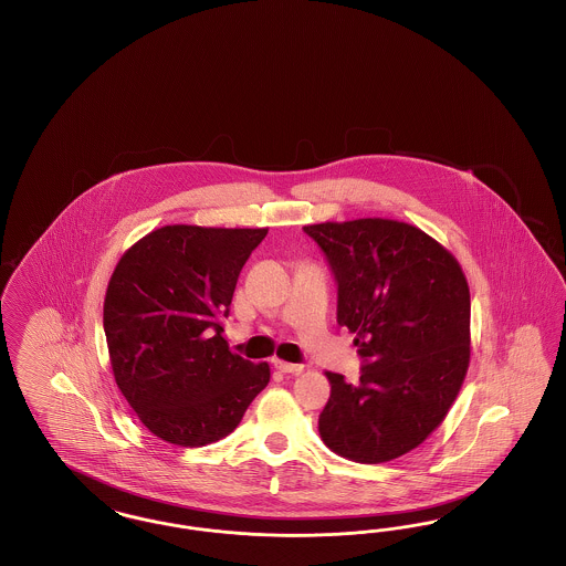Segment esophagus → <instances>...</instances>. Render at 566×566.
Segmentation results:
<instances>
[{"label":"esophagus","instance_id":"34e87169","mask_svg":"<svg viewBox=\"0 0 566 566\" xmlns=\"http://www.w3.org/2000/svg\"><path fill=\"white\" fill-rule=\"evenodd\" d=\"M275 369H280L282 374H301L305 367L303 365H295V363H286V360H273Z\"/></svg>","mask_w":566,"mask_h":566}]
</instances>
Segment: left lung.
Listing matches in <instances>:
<instances>
[{
	"label": "left lung",
	"mask_w": 566,
	"mask_h": 566,
	"mask_svg": "<svg viewBox=\"0 0 566 566\" xmlns=\"http://www.w3.org/2000/svg\"><path fill=\"white\" fill-rule=\"evenodd\" d=\"M337 280V323L365 360L348 384L326 371L328 450L377 464L418 448L457 401L471 358V295L454 254L388 218L307 224Z\"/></svg>",
	"instance_id": "1"
}]
</instances>
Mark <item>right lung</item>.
Instances as JSON below:
<instances>
[{"label": "right lung", "mask_w": 566, "mask_h": 566, "mask_svg": "<svg viewBox=\"0 0 566 566\" xmlns=\"http://www.w3.org/2000/svg\"><path fill=\"white\" fill-rule=\"evenodd\" d=\"M268 229L167 224L116 263L104 331L116 386L163 441L201 448L235 431L270 365L229 350L222 321Z\"/></svg>", "instance_id": "right-lung-1"}]
</instances>
